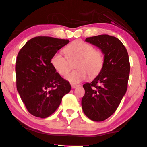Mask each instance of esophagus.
Returning <instances> with one entry per match:
<instances>
[{"label":"esophagus","instance_id":"obj_1","mask_svg":"<svg viewBox=\"0 0 147 147\" xmlns=\"http://www.w3.org/2000/svg\"><path fill=\"white\" fill-rule=\"evenodd\" d=\"M79 85H75V84H71V87H72V88H77V87H78Z\"/></svg>","mask_w":147,"mask_h":147}]
</instances>
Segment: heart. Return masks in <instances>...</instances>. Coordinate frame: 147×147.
Masks as SVG:
<instances>
[{"mask_svg": "<svg viewBox=\"0 0 147 147\" xmlns=\"http://www.w3.org/2000/svg\"><path fill=\"white\" fill-rule=\"evenodd\" d=\"M65 56L56 53L51 57V64L61 76H65L71 69V63H75L76 70L67 74L65 79L72 84H78L88 77L98 76L105 63L104 54L95 49L93 45L82 40H76L63 49Z\"/></svg>", "mask_w": 147, "mask_h": 147, "instance_id": "b5f03b06", "label": "heart"}]
</instances>
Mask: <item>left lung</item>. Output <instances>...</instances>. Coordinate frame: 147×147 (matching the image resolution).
<instances>
[{
	"label": "left lung",
	"instance_id": "1",
	"mask_svg": "<svg viewBox=\"0 0 147 147\" xmlns=\"http://www.w3.org/2000/svg\"><path fill=\"white\" fill-rule=\"evenodd\" d=\"M85 41L101 49L105 63L99 75L83 85L85 94L82 107L91 120L102 121L115 112L127 91L130 69L128 54L123 43L110 35L90 37Z\"/></svg>",
	"mask_w": 147,
	"mask_h": 147
}]
</instances>
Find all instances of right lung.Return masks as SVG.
<instances>
[{
	"instance_id": "right-lung-1",
	"label": "right lung",
	"mask_w": 147,
	"mask_h": 147,
	"mask_svg": "<svg viewBox=\"0 0 147 147\" xmlns=\"http://www.w3.org/2000/svg\"><path fill=\"white\" fill-rule=\"evenodd\" d=\"M69 42L38 36L28 40L19 51L15 66L17 91L27 110L35 117H49L70 91V82L51 64V57Z\"/></svg>"
}]
</instances>
